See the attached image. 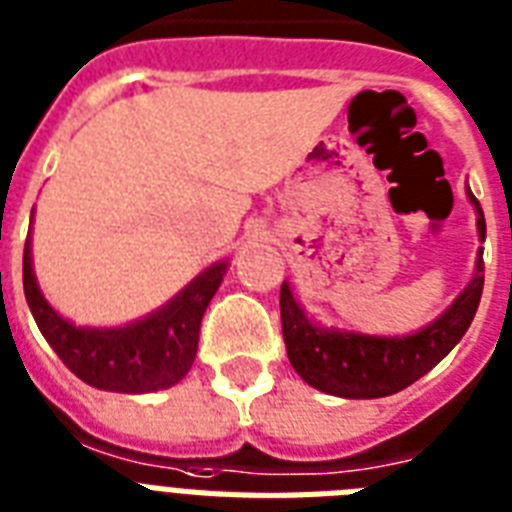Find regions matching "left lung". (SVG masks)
I'll use <instances>...</instances> for the list:
<instances>
[{
    "label": "left lung",
    "mask_w": 512,
    "mask_h": 512,
    "mask_svg": "<svg viewBox=\"0 0 512 512\" xmlns=\"http://www.w3.org/2000/svg\"><path fill=\"white\" fill-rule=\"evenodd\" d=\"M468 197L479 213V236L486 239V220L479 199L468 189ZM484 292V257L479 255L476 276L442 318L413 336L339 334L313 326L302 307L294 302L292 289L281 286V328L289 363L307 384L326 394L347 400H373L402 392L434 368L463 339L479 310Z\"/></svg>",
    "instance_id": "left-lung-1"
}]
</instances>
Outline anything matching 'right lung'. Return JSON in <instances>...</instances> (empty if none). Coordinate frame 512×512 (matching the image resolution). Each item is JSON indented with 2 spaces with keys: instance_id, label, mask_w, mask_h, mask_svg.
<instances>
[{
  "instance_id": "1",
  "label": "right lung",
  "mask_w": 512,
  "mask_h": 512,
  "mask_svg": "<svg viewBox=\"0 0 512 512\" xmlns=\"http://www.w3.org/2000/svg\"><path fill=\"white\" fill-rule=\"evenodd\" d=\"M223 273L226 263L207 268L173 302L131 326L76 328L41 297L31 268V239L23 249V292L33 321L70 371L105 392H157L189 373L197 357L202 315L218 292Z\"/></svg>"
}]
</instances>
